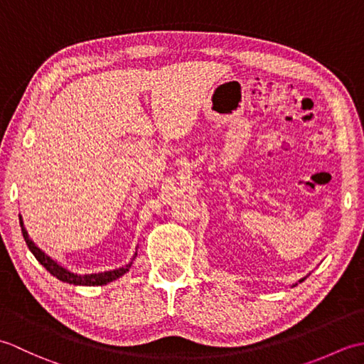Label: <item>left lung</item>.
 Listing matches in <instances>:
<instances>
[{
	"label": "left lung",
	"mask_w": 364,
	"mask_h": 364,
	"mask_svg": "<svg viewBox=\"0 0 364 364\" xmlns=\"http://www.w3.org/2000/svg\"><path fill=\"white\" fill-rule=\"evenodd\" d=\"M305 278H306V277H304V278H300V280H299V283H301V282H304V280H305ZM296 284H297V283H294V284H292V288H294V286H296Z\"/></svg>",
	"instance_id": "obj_1"
}]
</instances>
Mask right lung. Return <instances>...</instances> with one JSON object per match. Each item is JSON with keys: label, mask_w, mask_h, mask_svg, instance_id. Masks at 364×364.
<instances>
[{"label": "right lung", "mask_w": 364, "mask_h": 364, "mask_svg": "<svg viewBox=\"0 0 364 364\" xmlns=\"http://www.w3.org/2000/svg\"><path fill=\"white\" fill-rule=\"evenodd\" d=\"M20 219V227H21V233H23V237H25V242L28 245V249L31 250V253L34 255L36 259L41 262V264L48 270V272L56 277L58 280L64 282V283H68V284H76V286H105L107 283H111L114 280H117V278H120L122 275H125L131 264H133V261L136 258L137 255V250L136 253L133 255V258H131V261L128 262V264L122 266L119 269H112V270H105V272H98V274H76L73 272V270L64 267L63 264H59L58 261H54L51 257H48L42 249H38V247L34 244L33 239L29 237L28 231L25 228V223H23V219L21 215H18Z\"/></svg>", "instance_id": "add662e5"}]
</instances>
